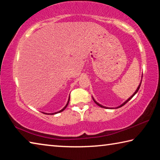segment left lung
<instances>
[{
    "instance_id": "obj_1",
    "label": "left lung",
    "mask_w": 160,
    "mask_h": 160,
    "mask_svg": "<svg viewBox=\"0 0 160 160\" xmlns=\"http://www.w3.org/2000/svg\"><path fill=\"white\" fill-rule=\"evenodd\" d=\"M141 82H142V81H140V85H138V87L137 90H135V92L133 93V94H132V95L131 97H129V98H128V99H127L126 102H124L123 103V104H121V105H120V106H118V107H116V109H118V108H119V107H123L124 104H126V103H127V102H128L129 101V100H131V99L132 98V97H133V96L135 95V94H136V93L138 92V90H139V89H140V85H141ZM92 99H93V100H94V102H95V103H96V104H97V105H98V106H99L100 107H102V108H105V109H108V108H109V107H104V106H102V105H101V104H99V103H98V102H97L95 101V99H94L93 98V97H92Z\"/></svg>"
}]
</instances>
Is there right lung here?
Masks as SVG:
<instances>
[{"label": "right lung", "instance_id": "right-lung-1", "mask_svg": "<svg viewBox=\"0 0 160 160\" xmlns=\"http://www.w3.org/2000/svg\"><path fill=\"white\" fill-rule=\"evenodd\" d=\"M69 101H70V97H69V98H68V102H67V104H66V106H65L63 109H62L61 110H60L59 111V112H55V113H44V112H42V113H45V114H51V115H53V114H56V113H60V112H63V111L66 109V108L67 107V106H68V103H69Z\"/></svg>", "mask_w": 160, "mask_h": 160}]
</instances>
